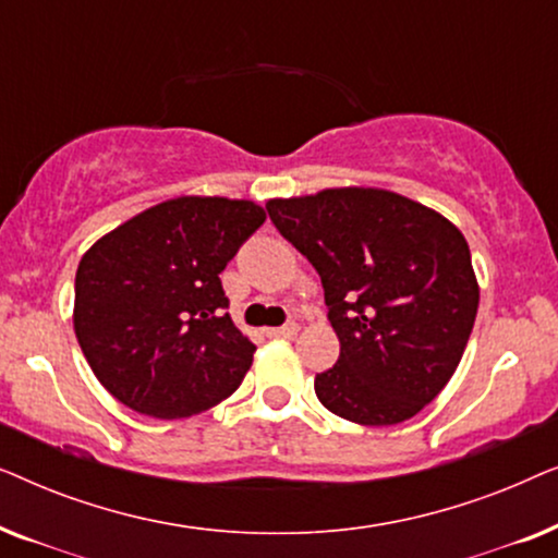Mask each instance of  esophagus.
Instances as JSON below:
<instances>
[{
    "label": "esophagus",
    "mask_w": 558,
    "mask_h": 558,
    "mask_svg": "<svg viewBox=\"0 0 558 558\" xmlns=\"http://www.w3.org/2000/svg\"><path fill=\"white\" fill-rule=\"evenodd\" d=\"M296 332H300V325L289 323V325H281V327H271L269 338H294Z\"/></svg>",
    "instance_id": "esophagus-1"
}]
</instances>
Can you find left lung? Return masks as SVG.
Here are the masks:
<instances>
[{
    "instance_id": "8db88e82",
    "label": "left lung",
    "mask_w": 558,
    "mask_h": 558,
    "mask_svg": "<svg viewBox=\"0 0 558 558\" xmlns=\"http://www.w3.org/2000/svg\"><path fill=\"white\" fill-rule=\"evenodd\" d=\"M266 210L317 269L340 340L338 363L315 378L319 403L353 424L388 426L437 399L480 302L460 228L384 187L271 197Z\"/></svg>"
}]
</instances>
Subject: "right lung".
Masks as SVG:
<instances>
[{
  "instance_id": "1",
  "label": "right lung",
  "mask_w": 558,
  "mask_h": 558,
  "mask_svg": "<svg viewBox=\"0 0 558 558\" xmlns=\"http://www.w3.org/2000/svg\"><path fill=\"white\" fill-rule=\"evenodd\" d=\"M264 220L254 201L180 195L83 254L73 330L113 399L155 418H185L239 388L256 345L223 312L218 274Z\"/></svg>"
}]
</instances>
